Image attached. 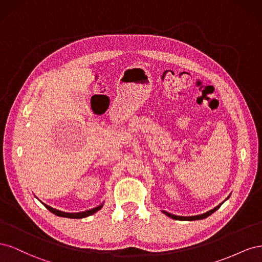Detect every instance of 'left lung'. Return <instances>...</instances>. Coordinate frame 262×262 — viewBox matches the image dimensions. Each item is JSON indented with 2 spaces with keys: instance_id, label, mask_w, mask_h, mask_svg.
<instances>
[{
  "instance_id": "1",
  "label": "left lung",
  "mask_w": 262,
  "mask_h": 262,
  "mask_svg": "<svg viewBox=\"0 0 262 262\" xmlns=\"http://www.w3.org/2000/svg\"><path fill=\"white\" fill-rule=\"evenodd\" d=\"M229 198V195L226 198V200L228 199ZM224 202V201H223ZM223 202H222L221 204H219L217 207H215L214 209H212V210H210V211H208V212H205V213H203V214H199V215H193V216H179V215H173V214H171V213H168V212H166V211H163V213H165L166 215L167 216H169V217H171V219H173V220H179V221H195V220H203V219H205V217H208V216H210L212 213H214L215 212L222 204H223Z\"/></svg>"
}]
</instances>
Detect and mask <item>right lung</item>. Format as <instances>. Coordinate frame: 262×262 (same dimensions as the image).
Instances as JSON below:
<instances>
[{
	"instance_id": "right-lung-1",
	"label": "right lung",
	"mask_w": 262,
	"mask_h": 262,
	"mask_svg": "<svg viewBox=\"0 0 262 262\" xmlns=\"http://www.w3.org/2000/svg\"><path fill=\"white\" fill-rule=\"evenodd\" d=\"M43 204H45V203H43ZM102 205H104V202H102L100 205H98V207H96V208H93V209H91V210H87V211H84V212H77V213L63 212V211L57 210V209H54V208H51V207H49V205H47V204H45V207H46L47 209H48L50 212H52L53 214H55V215L61 216V217H69V219H83V217L90 216V215H92V214H94V213H96L97 211H99V210L102 208Z\"/></svg>"
}]
</instances>
